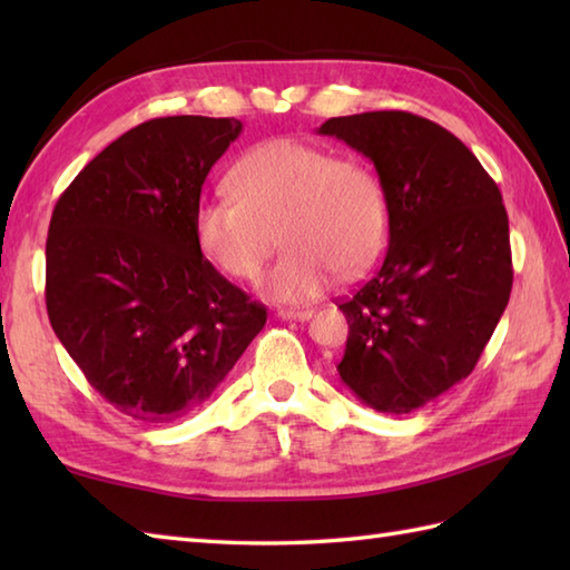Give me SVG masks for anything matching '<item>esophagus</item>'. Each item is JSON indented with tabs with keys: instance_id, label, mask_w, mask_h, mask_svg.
Listing matches in <instances>:
<instances>
[{
	"instance_id": "1",
	"label": "esophagus",
	"mask_w": 570,
	"mask_h": 570,
	"mask_svg": "<svg viewBox=\"0 0 570 570\" xmlns=\"http://www.w3.org/2000/svg\"><path fill=\"white\" fill-rule=\"evenodd\" d=\"M276 316L282 321H308L313 316L311 308H278Z\"/></svg>"
}]
</instances>
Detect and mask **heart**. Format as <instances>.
I'll list each match as a JSON object with an SVG mask.
<instances>
[{
    "mask_svg": "<svg viewBox=\"0 0 570 570\" xmlns=\"http://www.w3.org/2000/svg\"><path fill=\"white\" fill-rule=\"evenodd\" d=\"M229 193L198 205V247L223 274L254 282L278 229L284 254L262 278L266 298L311 301L337 272L355 278L380 257L384 186L355 156H333L288 137L262 141L229 171Z\"/></svg>",
    "mask_w": 570,
    "mask_h": 570,
    "instance_id": "b5f03b06",
    "label": "heart"
}]
</instances>
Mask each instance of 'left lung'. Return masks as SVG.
I'll use <instances>...</instances> for the list:
<instances>
[{
    "instance_id": "1",
    "label": "left lung",
    "mask_w": 570,
    "mask_h": 570,
    "mask_svg": "<svg viewBox=\"0 0 570 570\" xmlns=\"http://www.w3.org/2000/svg\"><path fill=\"white\" fill-rule=\"evenodd\" d=\"M377 168L390 247L345 298L337 365L347 390L384 414H409L465 380L512 292L510 220L498 184L463 141L411 112L323 122Z\"/></svg>"
}]
</instances>
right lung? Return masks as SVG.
<instances>
[{"label":"right lung","mask_w":570,"mask_h":570,"mask_svg":"<svg viewBox=\"0 0 570 570\" xmlns=\"http://www.w3.org/2000/svg\"><path fill=\"white\" fill-rule=\"evenodd\" d=\"M239 131L235 117L149 119L95 156L53 208L48 321L92 390L137 421L193 414L266 323L203 257L193 225Z\"/></svg>","instance_id":"add662e5"}]
</instances>
